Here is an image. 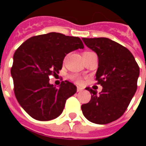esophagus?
Returning a JSON list of instances; mask_svg holds the SVG:
<instances>
[{
	"instance_id": "esophagus-1",
	"label": "esophagus",
	"mask_w": 146,
	"mask_h": 146,
	"mask_svg": "<svg viewBox=\"0 0 146 146\" xmlns=\"http://www.w3.org/2000/svg\"><path fill=\"white\" fill-rule=\"evenodd\" d=\"M82 90V88H80V87H77V92H81Z\"/></svg>"
}]
</instances>
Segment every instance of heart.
I'll use <instances>...</instances> for the list:
<instances>
[{
    "instance_id": "b5f03b06",
    "label": "heart",
    "mask_w": 146,
    "mask_h": 146,
    "mask_svg": "<svg viewBox=\"0 0 146 146\" xmlns=\"http://www.w3.org/2000/svg\"><path fill=\"white\" fill-rule=\"evenodd\" d=\"M70 77L72 80H74V81H75L76 82H77V83L82 82V79H81V77H80V76H78L73 75V76H71Z\"/></svg>"
}]
</instances>
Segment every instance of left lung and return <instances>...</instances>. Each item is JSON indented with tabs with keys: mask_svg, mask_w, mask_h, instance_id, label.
I'll return each instance as SVG.
<instances>
[{
	"mask_svg": "<svg viewBox=\"0 0 146 146\" xmlns=\"http://www.w3.org/2000/svg\"><path fill=\"white\" fill-rule=\"evenodd\" d=\"M98 57L96 74L97 84L103 88L99 94L89 87V103L81 106L85 117L96 124L117 120L129 106L137 89L139 67L127 48L107 38H82Z\"/></svg>",
	"mask_w": 146,
	"mask_h": 146,
	"instance_id": "1",
	"label": "left lung"
}]
</instances>
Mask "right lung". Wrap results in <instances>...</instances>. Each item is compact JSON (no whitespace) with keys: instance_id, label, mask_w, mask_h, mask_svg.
I'll list each match as a JSON object with an SVG mask.
<instances>
[{"instance_id":"1","label":"right lung","mask_w":146,"mask_h":146,"mask_svg":"<svg viewBox=\"0 0 146 146\" xmlns=\"http://www.w3.org/2000/svg\"><path fill=\"white\" fill-rule=\"evenodd\" d=\"M83 48L79 37L50 33L31 37L17 49L11 68L14 93L29 115L47 121L61 114L76 86L66 80L56 88L49 77L59 73L67 54Z\"/></svg>"}]
</instances>
